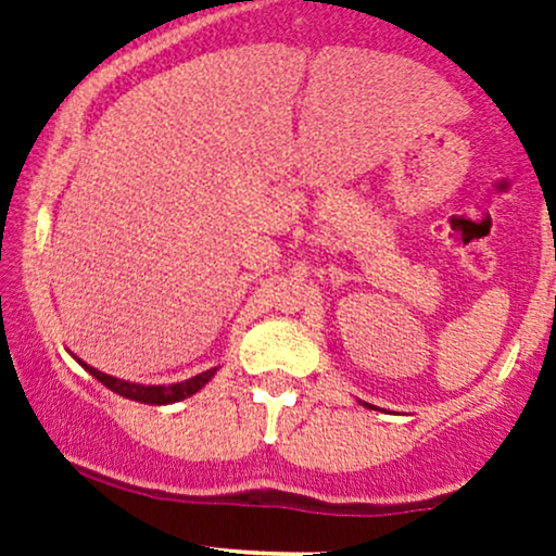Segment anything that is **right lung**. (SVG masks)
I'll return each mask as SVG.
<instances>
[{
  "mask_svg": "<svg viewBox=\"0 0 556 556\" xmlns=\"http://www.w3.org/2000/svg\"><path fill=\"white\" fill-rule=\"evenodd\" d=\"M86 366V363H83ZM86 371L96 376V379L101 381L104 387H110L112 392L123 394L127 400H136V402H149V405H169V402H180L185 397H190V394H195L198 389L206 384L208 379H212L216 368L212 371H203L193 376V379L188 381H180V384H169V387H146V384H130V381H123V379H114V376H106L101 371H96V368L86 366Z\"/></svg>",
  "mask_w": 556,
  "mask_h": 556,
  "instance_id": "right-lung-1",
  "label": "right lung"
}]
</instances>
